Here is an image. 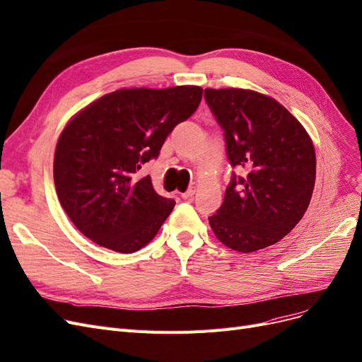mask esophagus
<instances>
[{"label": "esophagus", "instance_id": "1", "mask_svg": "<svg viewBox=\"0 0 362 362\" xmlns=\"http://www.w3.org/2000/svg\"><path fill=\"white\" fill-rule=\"evenodd\" d=\"M194 193H196L194 187H192V189H189L187 192L181 193V197H182V199H190V197H193V196H194Z\"/></svg>", "mask_w": 362, "mask_h": 362}]
</instances>
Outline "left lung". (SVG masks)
<instances>
[{"mask_svg": "<svg viewBox=\"0 0 362 362\" xmlns=\"http://www.w3.org/2000/svg\"><path fill=\"white\" fill-rule=\"evenodd\" d=\"M224 132L232 173L209 226L229 248L252 253L279 243L308 208L316 154L308 133L291 112L265 94L241 88L205 90Z\"/></svg>", "mask_w": 362, "mask_h": 362, "instance_id": "obj_1", "label": "left lung"}]
</instances>
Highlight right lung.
<instances>
[{"mask_svg": "<svg viewBox=\"0 0 362 362\" xmlns=\"http://www.w3.org/2000/svg\"><path fill=\"white\" fill-rule=\"evenodd\" d=\"M202 91L193 85L118 90L70 119L55 148L54 181L61 206L86 238L133 253L157 235L175 201L136 172L194 114Z\"/></svg>", "mask_w": 362, "mask_h": 362, "instance_id": "add662e5", "label": "right lung"}]
</instances>
